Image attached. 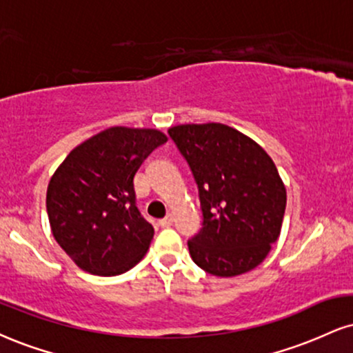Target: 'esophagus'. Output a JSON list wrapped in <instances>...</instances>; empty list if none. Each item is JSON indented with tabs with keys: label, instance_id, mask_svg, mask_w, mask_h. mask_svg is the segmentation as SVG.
Wrapping results in <instances>:
<instances>
[{
	"label": "esophagus",
	"instance_id": "obj_1",
	"mask_svg": "<svg viewBox=\"0 0 353 353\" xmlns=\"http://www.w3.org/2000/svg\"><path fill=\"white\" fill-rule=\"evenodd\" d=\"M172 220H174L172 219V214H168L164 219L159 220V225H161V227H171Z\"/></svg>",
	"mask_w": 353,
	"mask_h": 353
}]
</instances>
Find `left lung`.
<instances>
[{"mask_svg":"<svg viewBox=\"0 0 353 353\" xmlns=\"http://www.w3.org/2000/svg\"><path fill=\"white\" fill-rule=\"evenodd\" d=\"M168 133L199 189L202 228L188 241L194 263L222 278L256 268L278 240L286 210L273 159L222 123L181 125Z\"/></svg>","mask_w":353,"mask_h":353,"instance_id":"left-lung-1","label":"left lung"}]
</instances>
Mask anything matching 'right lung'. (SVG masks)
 <instances>
[{
	"label": "right lung",
	"mask_w": 353,
	"mask_h": 353,
	"mask_svg": "<svg viewBox=\"0 0 353 353\" xmlns=\"http://www.w3.org/2000/svg\"><path fill=\"white\" fill-rule=\"evenodd\" d=\"M168 141L158 130H105L63 159L46 207L55 241L83 271L117 276L146 253L154 228L136 207L134 174Z\"/></svg>",
	"instance_id": "right-lung-1"
}]
</instances>
